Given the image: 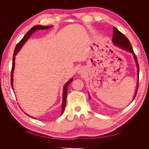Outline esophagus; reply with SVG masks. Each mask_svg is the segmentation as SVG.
Masks as SVG:
<instances>
[{"label": "esophagus", "mask_w": 149, "mask_h": 149, "mask_svg": "<svg viewBox=\"0 0 149 149\" xmlns=\"http://www.w3.org/2000/svg\"><path fill=\"white\" fill-rule=\"evenodd\" d=\"M83 70H81V69H79V70H78V73H79V74H81L82 73H83Z\"/></svg>", "instance_id": "34e87169"}]
</instances>
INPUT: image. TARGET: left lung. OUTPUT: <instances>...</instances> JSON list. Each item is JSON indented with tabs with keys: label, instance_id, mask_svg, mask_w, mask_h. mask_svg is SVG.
<instances>
[{
	"label": "left lung",
	"instance_id": "8db88e82",
	"mask_svg": "<svg viewBox=\"0 0 149 149\" xmlns=\"http://www.w3.org/2000/svg\"><path fill=\"white\" fill-rule=\"evenodd\" d=\"M112 42H113L115 45H116L123 48L124 49H126V50L129 52L132 53L133 55L134 56V58H135V60H136L137 66V69H138V83H137V89H136V94H135V96L133 99V100H134V98L136 96L137 90H138V87H139V66L137 56L136 55V54H135L134 52V50L132 48L131 45H130V43L129 42V40H128V38L126 37L123 33H121L120 31H119L118 29H117L116 27H114V29H113V38H112Z\"/></svg>",
	"mask_w": 149,
	"mask_h": 149
}]
</instances>
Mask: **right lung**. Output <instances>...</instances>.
I'll list each match as a JSON object with an SVG mask.
<instances>
[{
	"mask_svg": "<svg viewBox=\"0 0 149 149\" xmlns=\"http://www.w3.org/2000/svg\"><path fill=\"white\" fill-rule=\"evenodd\" d=\"M49 27H51L50 26H41V25H35L33 26L32 28H31L27 33L25 34V35L23 37L20 41L17 43V45H16L15 48V50L14 52H13V59H12V70H11V79H10V83H11V86L12 88V89H13V70H14V65H15V56L16 55V54L19 52V51L20 50V49L22 47V46L24 45V43L26 42L30 37L31 35L32 34L33 32L36 30H44V29H49ZM73 81V79H71L69 81H68L64 87V89H63V103L61 105V114H63L64 110L65 109L66 107V96H67V92H68V85L72 82Z\"/></svg>",
	"mask_w": 149,
	"mask_h": 149,
	"instance_id": "right-lung-1",
	"label": "right lung"
}]
</instances>
